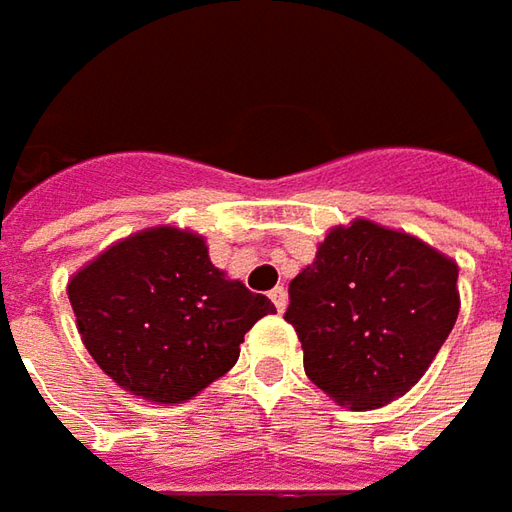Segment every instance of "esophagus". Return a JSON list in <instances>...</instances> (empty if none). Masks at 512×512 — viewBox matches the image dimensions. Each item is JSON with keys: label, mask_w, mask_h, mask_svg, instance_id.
<instances>
[{"label": "esophagus", "mask_w": 512, "mask_h": 512, "mask_svg": "<svg viewBox=\"0 0 512 512\" xmlns=\"http://www.w3.org/2000/svg\"><path fill=\"white\" fill-rule=\"evenodd\" d=\"M269 298H272V303H275V309H278V312H283V309H286V289H283V286H275V289H272V292H269Z\"/></svg>", "instance_id": "1"}]
</instances>
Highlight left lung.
Returning a JSON list of instances; mask_svg holds the SVG:
<instances>
[{
	"instance_id": "left-lung-1",
	"label": "left lung",
	"mask_w": 512,
	"mask_h": 512,
	"mask_svg": "<svg viewBox=\"0 0 512 512\" xmlns=\"http://www.w3.org/2000/svg\"><path fill=\"white\" fill-rule=\"evenodd\" d=\"M458 263L415 234L355 217L289 283L286 321L315 387L349 410L407 395L456 326Z\"/></svg>"
}]
</instances>
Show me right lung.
<instances>
[{
	"instance_id": "obj_1",
	"label": "right lung",
	"mask_w": 512,
	"mask_h": 512,
	"mask_svg": "<svg viewBox=\"0 0 512 512\" xmlns=\"http://www.w3.org/2000/svg\"><path fill=\"white\" fill-rule=\"evenodd\" d=\"M82 344L125 392L183 404L237 364L243 335L275 312L220 272L206 237L151 226L111 243L68 280Z\"/></svg>"
}]
</instances>
